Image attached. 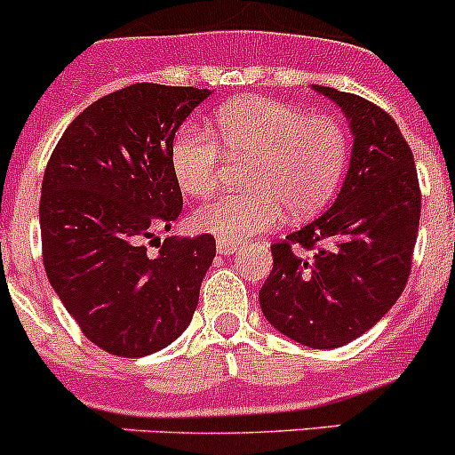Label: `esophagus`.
Returning <instances> with one entry per match:
<instances>
[{
  "label": "esophagus",
  "mask_w": 455,
  "mask_h": 455,
  "mask_svg": "<svg viewBox=\"0 0 455 455\" xmlns=\"http://www.w3.org/2000/svg\"><path fill=\"white\" fill-rule=\"evenodd\" d=\"M215 249H218L220 255H233L237 253V249H240V244H235V242H228V240H220L215 242Z\"/></svg>",
  "instance_id": "obj_1"
}]
</instances>
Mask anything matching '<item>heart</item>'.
I'll list each match as a JSON object with an SVG mask.
<instances>
[{
  "instance_id": "b5f03b06",
  "label": "heart",
  "mask_w": 455,
  "mask_h": 455,
  "mask_svg": "<svg viewBox=\"0 0 455 455\" xmlns=\"http://www.w3.org/2000/svg\"><path fill=\"white\" fill-rule=\"evenodd\" d=\"M224 156L251 160L249 191L206 202L194 224L237 244L277 227L286 209L295 218L323 209L347 169L350 136L341 121L325 114L308 116L268 96H242L215 114L213 132L198 125L178 132L173 178L187 196L204 198L218 187Z\"/></svg>"
}]
</instances>
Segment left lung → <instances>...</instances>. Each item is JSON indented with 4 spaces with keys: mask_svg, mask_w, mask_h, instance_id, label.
I'll list each match as a JSON object with an SVG mask.
<instances>
[{
    "mask_svg": "<svg viewBox=\"0 0 455 455\" xmlns=\"http://www.w3.org/2000/svg\"><path fill=\"white\" fill-rule=\"evenodd\" d=\"M346 112L355 134L346 182L315 222L275 242L261 313L316 350L368 332L405 291L420 220L414 156L396 121L363 96L315 85ZM308 250L310 256H299Z\"/></svg>",
    "mask_w": 455,
    "mask_h": 455,
    "instance_id": "1",
    "label": "left lung"
}]
</instances>
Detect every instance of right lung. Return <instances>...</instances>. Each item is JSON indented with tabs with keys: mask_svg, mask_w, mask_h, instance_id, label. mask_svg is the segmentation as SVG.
<instances>
[{
	"mask_svg": "<svg viewBox=\"0 0 455 455\" xmlns=\"http://www.w3.org/2000/svg\"><path fill=\"white\" fill-rule=\"evenodd\" d=\"M211 90L134 84L85 108L63 132L41 185L50 283L100 350L147 356L180 337L215 257L213 235L147 240L180 218L172 172L178 127Z\"/></svg>",
	"mask_w": 455,
	"mask_h": 455,
	"instance_id": "add662e5",
	"label": "right lung"
}]
</instances>
